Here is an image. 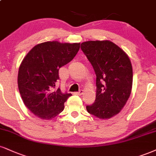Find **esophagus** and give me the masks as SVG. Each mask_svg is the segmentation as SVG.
I'll return each instance as SVG.
<instances>
[{
	"instance_id": "obj_1",
	"label": "esophagus",
	"mask_w": 156,
	"mask_h": 156,
	"mask_svg": "<svg viewBox=\"0 0 156 156\" xmlns=\"http://www.w3.org/2000/svg\"><path fill=\"white\" fill-rule=\"evenodd\" d=\"M83 90H80L79 91H78V92H75L74 94L76 95H81V94H83Z\"/></svg>"
}]
</instances>
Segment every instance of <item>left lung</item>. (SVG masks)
Segmentation results:
<instances>
[{
  "label": "left lung",
  "mask_w": 156,
  "mask_h": 156,
  "mask_svg": "<svg viewBox=\"0 0 156 156\" xmlns=\"http://www.w3.org/2000/svg\"><path fill=\"white\" fill-rule=\"evenodd\" d=\"M80 48L97 76L96 99L86 110L98 119H110L121 112L132 92L130 59L124 51L108 40L86 41Z\"/></svg>",
  "instance_id": "1"
}]
</instances>
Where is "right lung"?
I'll use <instances>...</instances> for the list:
<instances>
[{
  "instance_id": "obj_1",
  "label": "right lung",
  "mask_w": 156,
  "mask_h": 156,
  "mask_svg": "<svg viewBox=\"0 0 156 156\" xmlns=\"http://www.w3.org/2000/svg\"><path fill=\"white\" fill-rule=\"evenodd\" d=\"M80 43L47 41L37 44L22 60L18 73V87L25 106L43 120L54 119L63 111L71 94L57 89L59 69L72 60Z\"/></svg>"
}]
</instances>
